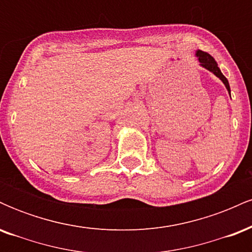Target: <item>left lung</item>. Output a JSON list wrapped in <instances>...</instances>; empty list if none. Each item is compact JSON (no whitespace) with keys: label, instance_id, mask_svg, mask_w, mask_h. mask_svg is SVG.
Returning <instances> with one entry per match:
<instances>
[{"label":"left lung","instance_id":"1","mask_svg":"<svg viewBox=\"0 0 252 252\" xmlns=\"http://www.w3.org/2000/svg\"><path fill=\"white\" fill-rule=\"evenodd\" d=\"M196 57L199 58V62H200V65L201 66H204L205 68H207V70H209V71L213 72V73H215L216 76L218 77L219 79H220L221 82L225 84V86H226L228 94H230V85H228L227 79H226V78H225L224 74L221 73L220 68L218 67V63H216V60L213 59V58L211 57L209 53H206V52H202V51L196 52Z\"/></svg>","mask_w":252,"mask_h":252}]
</instances>
